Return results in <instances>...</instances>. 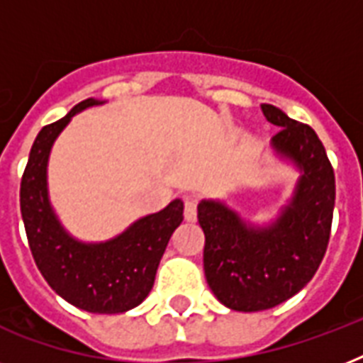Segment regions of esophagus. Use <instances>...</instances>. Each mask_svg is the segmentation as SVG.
Wrapping results in <instances>:
<instances>
[{"label":"esophagus","mask_w":363,"mask_h":363,"mask_svg":"<svg viewBox=\"0 0 363 363\" xmlns=\"http://www.w3.org/2000/svg\"><path fill=\"white\" fill-rule=\"evenodd\" d=\"M196 216H198V201L194 198H186V201H184V218L188 222H194Z\"/></svg>","instance_id":"obj_1"}]
</instances>
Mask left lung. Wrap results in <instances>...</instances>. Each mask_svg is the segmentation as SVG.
<instances>
[{
  "instance_id": "8db88e82",
  "label": "left lung",
  "mask_w": 363,
  "mask_h": 363,
  "mask_svg": "<svg viewBox=\"0 0 363 363\" xmlns=\"http://www.w3.org/2000/svg\"><path fill=\"white\" fill-rule=\"evenodd\" d=\"M262 113L281 128L273 147L303 171L292 203L269 228L245 226L218 201L198 207L207 284L220 303L242 313L271 309L313 279L326 254L335 203L333 167L315 130L273 105H262Z\"/></svg>"
}]
</instances>
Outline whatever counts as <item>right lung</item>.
<instances>
[{
	"label": "right lung",
	"instance_id": "1",
	"mask_svg": "<svg viewBox=\"0 0 363 363\" xmlns=\"http://www.w3.org/2000/svg\"><path fill=\"white\" fill-rule=\"evenodd\" d=\"M96 104L92 98L84 99L39 131L20 182V213L31 256L54 292L88 313L115 315L137 307L152 290L160 259L182 222L184 207L175 199L99 245H84L64 232L48 203V152L71 116Z\"/></svg>",
	"mask_w": 363,
	"mask_h": 363
}]
</instances>
